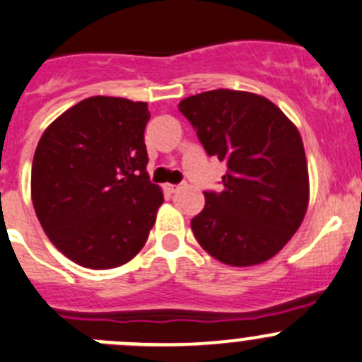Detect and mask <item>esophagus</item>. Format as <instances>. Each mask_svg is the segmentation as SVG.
<instances>
[{"label":"esophagus","mask_w":362,"mask_h":362,"mask_svg":"<svg viewBox=\"0 0 362 362\" xmlns=\"http://www.w3.org/2000/svg\"><path fill=\"white\" fill-rule=\"evenodd\" d=\"M164 189H166V192H170V194H173V192H177L178 189H180V185H177V184H166V185H164Z\"/></svg>","instance_id":"esophagus-1"}]
</instances>
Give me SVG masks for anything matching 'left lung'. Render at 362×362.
Returning <instances> with one entry per match:
<instances>
[{
	"label": "left lung",
	"mask_w": 362,
	"mask_h": 362,
	"mask_svg": "<svg viewBox=\"0 0 362 362\" xmlns=\"http://www.w3.org/2000/svg\"><path fill=\"white\" fill-rule=\"evenodd\" d=\"M178 111L196 129L209 156L228 166L221 192L206 191L191 219L203 249L231 267L278 255L303 223L310 177L303 138L269 99L238 90L187 97Z\"/></svg>",
	"instance_id": "left-lung-1"
}]
</instances>
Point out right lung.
<instances>
[{
  "label": "right lung",
  "mask_w": 362,
  "mask_h": 362,
  "mask_svg": "<svg viewBox=\"0 0 362 362\" xmlns=\"http://www.w3.org/2000/svg\"><path fill=\"white\" fill-rule=\"evenodd\" d=\"M146 103L90 97L44 131L31 199L49 240L77 265L113 269L148 238L164 196L146 173Z\"/></svg>",
  "instance_id": "1"
}]
</instances>
